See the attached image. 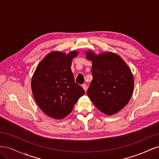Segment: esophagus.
Returning <instances> with one entry per match:
<instances>
[{
	"instance_id": "34e87169",
	"label": "esophagus",
	"mask_w": 159,
	"mask_h": 159,
	"mask_svg": "<svg viewBox=\"0 0 159 159\" xmlns=\"http://www.w3.org/2000/svg\"><path fill=\"white\" fill-rule=\"evenodd\" d=\"M82 88L85 90V91H87V90H88V86H87V85H86V84H83L82 85Z\"/></svg>"
}]
</instances>
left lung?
I'll return each instance as SVG.
<instances>
[{
	"label": "left lung",
	"instance_id": "left-lung-1",
	"mask_svg": "<svg viewBox=\"0 0 159 159\" xmlns=\"http://www.w3.org/2000/svg\"><path fill=\"white\" fill-rule=\"evenodd\" d=\"M85 56L92 62L93 80L87 92L89 98L104 114L118 113L126 106L133 92L131 69L121 56L113 52L96 54L88 50Z\"/></svg>",
	"mask_w": 159,
	"mask_h": 159
}]
</instances>
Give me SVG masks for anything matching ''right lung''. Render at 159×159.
Segmentation results:
<instances>
[{"instance_id":"1","label":"right lung","mask_w":159,"mask_h":159,"mask_svg":"<svg viewBox=\"0 0 159 159\" xmlns=\"http://www.w3.org/2000/svg\"><path fill=\"white\" fill-rule=\"evenodd\" d=\"M78 54L54 51L37 66L32 78V92L36 103L48 116L62 119L71 112L75 104L85 94L74 81L71 70L72 60Z\"/></svg>"}]
</instances>
